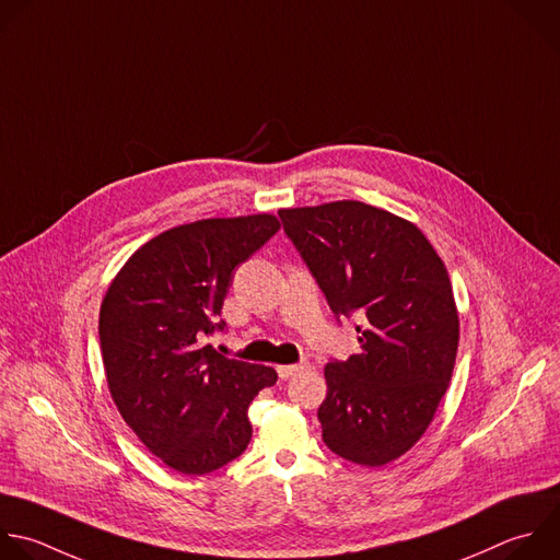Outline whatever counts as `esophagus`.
<instances>
[{"mask_svg":"<svg viewBox=\"0 0 560 560\" xmlns=\"http://www.w3.org/2000/svg\"><path fill=\"white\" fill-rule=\"evenodd\" d=\"M303 369H307V362H296V364H279V366H277V371H279L281 381H288V378L296 376L299 371H303Z\"/></svg>","mask_w":560,"mask_h":560,"instance_id":"1","label":"esophagus"}]
</instances>
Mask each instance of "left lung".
<instances>
[{"label": "left lung", "mask_w": 560, "mask_h": 560, "mask_svg": "<svg viewBox=\"0 0 560 560\" xmlns=\"http://www.w3.org/2000/svg\"><path fill=\"white\" fill-rule=\"evenodd\" d=\"M336 316L360 312V351L325 364L323 442L385 466L418 444L448 389L459 314L446 266L409 220L355 200L281 209Z\"/></svg>", "instance_id": "8db88e82"}]
</instances>
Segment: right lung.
I'll return each instance as SVG.
<instances>
[{"label":"right lung","instance_id":"obj_1","mask_svg":"<svg viewBox=\"0 0 560 560\" xmlns=\"http://www.w3.org/2000/svg\"><path fill=\"white\" fill-rule=\"evenodd\" d=\"M270 213L182 224L142 244L112 279L98 338L112 400L138 440L168 468L207 475L237 459L248 407L277 383L266 364L226 358L205 338L233 270L277 231Z\"/></svg>","mask_w":560,"mask_h":560}]
</instances>
